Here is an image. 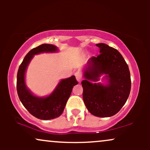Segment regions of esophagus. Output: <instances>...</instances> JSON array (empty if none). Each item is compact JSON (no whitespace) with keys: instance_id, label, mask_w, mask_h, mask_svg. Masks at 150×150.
Returning <instances> with one entry per match:
<instances>
[{"instance_id":"1","label":"esophagus","mask_w":150,"mask_h":150,"mask_svg":"<svg viewBox=\"0 0 150 150\" xmlns=\"http://www.w3.org/2000/svg\"><path fill=\"white\" fill-rule=\"evenodd\" d=\"M75 77H76V79L77 80V82H80L82 80V75H81V73L80 71H77L76 73H75Z\"/></svg>"}]
</instances>
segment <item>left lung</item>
<instances>
[{"mask_svg":"<svg viewBox=\"0 0 150 150\" xmlns=\"http://www.w3.org/2000/svg\"><path fill=\"white\" fill-rule=\"evenodd\" d=\"M96 46L100 54L89 58L84 67L82 97L89 112L105 118L116 114L125 104L131 80L128 65L116 49L103 43ZM102 75L105 85L98 82Z\"/></svg>","mask_w":150,"mask_h":150,"instance_id":"8db88e82","label":"left lung"}]
</instances>
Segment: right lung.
<instances>
[{
	"label": "right lung",
	"instance_id": "obj_1",
	"mask_svg": "<svg viewBox=\"0 0 150 150\" xmlns=\"http://www.w3.org/2000/svg\"><path fill=\"white\" fill-rule=\"evenodd\" d=\"M58 47L53 44H42L26 55L19 67L17 75V91L20 100L32 116L41 120H51L59 117L63 112L73 87L78 84L75 75L62 79L56 88L46 97H37L26 85L25 73L34 56L42 53H56Z\"/></svg>",
	"mask_w": 150,
	"mask_h": 150
}]
</instances>
